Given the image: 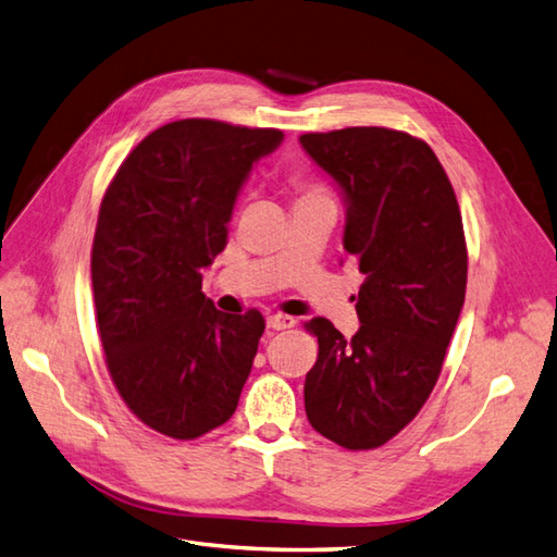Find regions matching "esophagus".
<instances>
[{
	"label": "esophagus",
	"mask_w": 557,
	"mask_h": 557,
	"mask_svg": "<svg viewBox=\"0 0 557 557\" xmlns=\"http://www.w3.org/2000/svg\"><path fill=\"white\" fill-rule=\"evenodd\" d=\"M294 324H296V320L289 318V315H270V318H268V330H273V332L292 330Z\"/></svg>",
	"instance_id": "esophagus-1"
}]
</instances>
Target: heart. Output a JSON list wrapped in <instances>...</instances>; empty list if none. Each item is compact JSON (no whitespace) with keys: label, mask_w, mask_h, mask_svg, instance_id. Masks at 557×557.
Instances as JSON below:
<instances>
[{"label":"heart","mask_w":557,"mask_h":557,"mask_svg":"<svg viewBox=\"0 0 557 557\" xmlns=\"http://www.w3.org/2000/svg\"><path fill=\"white\" fill-rule=\"evenodd\" d=\"M294 185H296V188H301L306 195H312V193H322L320 188H318V185H312V183H308V181H304V178H294Z\"/></svg>","instance_id":"heart-1"}]
</instances>
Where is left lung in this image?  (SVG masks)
Segmentation results:
<instances>
[{
	"mask_svg": "<svg viewBox=\"0 0 557 557\" xmlns=\"http://www.w3.org/2000/svg\"><path fill=\"white\" fill-rule=\"evenodd\" d=\"M301 146L346 195L344 247L367 277L346 338L315 318L318 362L306 374V414L344 449H376L431 397L463 308L468 251L459 202L425 140L348 126L304 134Z\"/></svg>",
	"mask_w": 557,
	"mask_h": 557,
	"instance_id": "obj_1",
	"label": "left lung"
}]
</instances>
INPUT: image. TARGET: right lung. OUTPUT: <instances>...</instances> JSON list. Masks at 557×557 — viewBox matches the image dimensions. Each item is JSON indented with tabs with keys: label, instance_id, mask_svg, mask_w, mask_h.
<instances>
[{
	"label": "right lung",
	"instance_id": "right-lung-1",
	"mask_svg": "<svg viewBox=\"0 0 557 557\" xmlns=\"http://www.w3.org/2000/svg\"><path fill=\"white\" fill-rule=\"evenodd\" d=\"M280 129L169 122L120 164L98 211L91 284L112 383L132 414L174 440L235 414L265 320L227 315L202 292L235 197Z\"/></svg>",
	"mask_w": 557,
	"mask_h": 557
}]
</instances>
